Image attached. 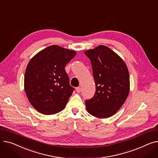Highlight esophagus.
Wrapping results in <instances>:
<instances>
[{"instance_id": "esophagus-1", "label": "esophagus", "mask_w": 158, "mask_h": 158, "mask_svg": "<svg viewBox=\"0 0 158 158\" xmlns=\"http://www.w3.org/2000/svg\"><path fill=\"white\" fill-rule=\"evenodd\" d=\"M76 91H77V92L78 94H79V93L81 92V87H77V88H76Z\"/></svg>"}]
</instances>
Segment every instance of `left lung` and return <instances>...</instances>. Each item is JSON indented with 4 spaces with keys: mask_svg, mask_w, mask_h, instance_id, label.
<instances>
[{
    "mask_svg": "<svg viewBox=\"0 0 158 158\" xmlns=\"http://www.w3.org/2000/svg\"><path fill=\"white\" fill-rule=\"evenodd\" d=\"M91 61L96 92L86 100L87 111L98 118H106L120 109L130 90L129 70L122 58L111 49L98 45L85 52Z\"/></svg>",
    "mask_w": 158,
    "mask_h": 158,
    "instance_id": "left-lung-1",
    "label": "left lung"
}]
</instances>
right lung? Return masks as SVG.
Masks as SVG:
<instances>
[{
    "label": "right lung",
    "mask_w": 158,
    "mask_h": 158,
    "mask_svg": "<svg viewBox=\"0 0 158 158\" xmlns=\"http://www.w3.org/2000/svg\"><path fill=\"white\" fill-rule=\"evenodd\" d=\"M76 52L56 45L40 51L29 62L24 76V89L31 105L44 114L62 111L73 88L64 67Z\"/></svg>",
    "instance_id": "add662e5"
}]
</instances>
